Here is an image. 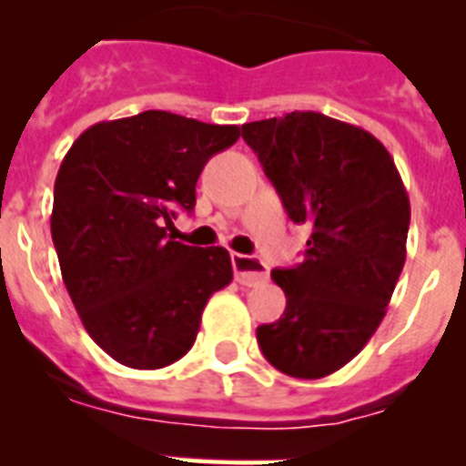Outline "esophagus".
<instances>
[{"instance_id":"obj_1","label":"esophagus","mask_w":466,"mask_h":466,"mask_svg":"<svg viewBox=\"0 0 466 466\" xmlns=\"http://www.w3.org/2000/svg\"><path fill=\"white\" fill-rule=\"evenodd\" d=\"M230 261H233V270H236V279L245 284V287H257V284L268 279V268L258 258L245 257V254H233Z\"/></svg>"}]
</instances>
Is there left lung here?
Segmentation results:
<instances>
[{"instance_id":"obj_1","label":"left lung","mask_w":466,"mask_h":466,"mask_svg":"<svg viewBox=\"0 0 466 466\" xmlns=\"http://www.w3.org/2000/svg\"><path fill=\"white\" fill-rule=\"evenodd\" d=\"M242 139L289 219L310 228L303 261L270 273L287 308L257 329L258 348L278 371L317 380L380 327L406 261L409 193L382 142L317 111L245 123Z\"/></svg>"}]
</instances>
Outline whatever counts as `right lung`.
I'll return each instance as SVG.
<instances>
[{
  "mask_svg": "<svg viewBox=\"0 0 466 466\" xmlns=\"http://www.w3.org/2000/svg\"><path fill=\"white\" fill-rule=\"evenodd\" d=\"M240 137L170 111L90 126L56 177L51 236L63 282L90 339L111 360L154 371L196 343L214 291L233 279L224 247L167 238L175 209L191 212L196 182Z\"/></svg>",
  "mask_w": 466,
  "mask_h": 466,
  "instance_id": "right-lung-1",
  "label": "right lung"
}]
</instances>
